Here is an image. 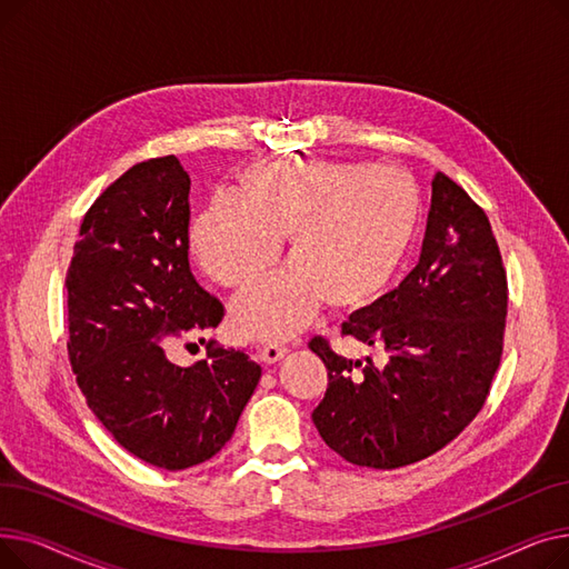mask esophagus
Masks as SVG:
<instances>
[{
	"mask_svg": "<svg viewBox=\"0 0 569 569\" xmlns=\"http://www.w3.org/2000/svg\"><path fill=\"white\" fill-rule=\"evenodd\" d=\"M286 352H288V348H286V346L269 343V346H264V348H262V362H264V365H277V362H281V360H283Z\"/></svg>",
	"mask_w": 569,
	"mask_h": 569,
	"instance_id": "obj_1",
	"label": "esophagus"
}]
</instances>
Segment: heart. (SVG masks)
I'll return each mask as SVG.
<instances>
[{"instance_id":"heart-1","label":"heart","mask_w":569,"mask_h":569,"mask_svg":"<svg viewBox=\"0 0 569 569\" xmlns=\"http://www.w3.org/2000/svg\"><path fill=\"white\" fill-rule=\"evenodd\" d=\"M422 223V196L399 168L286 159L239 172L237 196L198 214L191 249L228 288L262 277L288 237L290 262L232 302L234 330L286 341L327 302L339 313L373 307L390 290Z\"/></svg>"}]
</instances>
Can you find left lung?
Returning a JSON list of instances; mask_svg holds the SVG:
<instances>
[{
    "label": "left lung",
    "instance_id": "1",
    "mask_svg": "<svg viewBox=\"0 0 569 569\" xmlns=\"http://www.w3.org/2000/svg\"><path fill=\"white\" fill-rule=\"evenodd\" d=\"M507 279L482 207L438 172L422 256L343 335L382 348L387 362L346 360L322 337L309 348L330 371L313 410L320 438L346 461L392 470L455 440L482 410L502 355Z\"/></svg>",
    "mask_w": 569,
    "mask_h": 569
}]
</instances>
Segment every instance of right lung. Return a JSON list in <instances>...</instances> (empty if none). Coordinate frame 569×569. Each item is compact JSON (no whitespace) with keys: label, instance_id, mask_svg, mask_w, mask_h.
<instances>
[{"label":"right lung","instance_id":"1","mask_svg":"<svg viewBox=\"0 0 569 569\" xmlns=\"http://www.w3.org/2000/svg\"><path fill=\"white\" fill-rule=\"evenodd\" d=\"M189 189L177 157L129 168L89 207L67 274L80 392L127 452L163 470L221 452L262 373L249 355L212 343L191 367L166 352L168 337L223 318L189 267Z\"/></svg>","mask_w":569,"mask_h":569}]
</instances>
